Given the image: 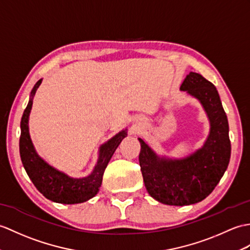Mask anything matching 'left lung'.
I'll return each instance as SVG.
<instances>
[{
  "label": "left lung",
  "instance_id": "1",
  "mask_svg": "<svg viewBox=\"0 0 250 250\" xmlns=\"http://www.w3.org/2000/svg\"><path fill=\"white\" fill-rule=\"evenodd\" d=\"M180 90L196 98L210 121L202 147L182 159L160 156L142 138L139 165L149 195L168 206H189L204 200L227 169L231 144L229 125L216 87L201 74L189 72Z\"/></svg>",
  "mask_w": 250,
  "mask_h": 250
}]
</instances>
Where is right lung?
Returning <instances> with one entry per match:
<instances>
[{
	"label": "right lung",
	"mask_w": 250,
	"mask_h": 250,
	"mask_svg": "<svg viewBox=\"0 0 250 250\" xmlns=\"http://www.w3.org/2000/svg\"><path fill=\"white\" fill-rule=\"evenodd\" d=\"M42 82V79H40L33 87L30 100L21 118L19 148L22 164L35 187L45 198L63 205L82 204L98 194L102 184L104 170L119 144L127 135V130L120 131L101 145L99 148L97 164L90 175L87 177L72 178L67 173L56 169L38 155L32 143L30 130H28V119H30L33 105V98Z\"/></svg>",
	"instance_id": "add662e5"
}]
</instances>
